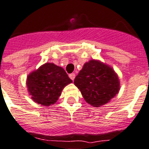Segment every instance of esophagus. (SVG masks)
<instances>
[{"instance_id": "34e87169", "label": "esophagus", "mask_w": 149, "mask_h": 149, "mask_svg": "<svg viewBox=\"0 0 149 149\" xmlns=\"http://www.w3.org/2000/svg\"><path fill=\"white\" fill-rule=\"evenodd\" d=\"M69 77H70V79L73 81L74 79V78H75V74L74 73L70 74H69Z\"/></svg>"}]
</instances>
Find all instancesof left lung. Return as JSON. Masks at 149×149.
<instances>
[{
    "instance_id": "left-lung-1",
    "label": "left lung",
    "mask_w": 149,
    "mask_h": 149,
    "mask_svg": "<svg viewBox=\"0 0 149 149\" xmlns=\"http://www.w3.org/2000/svg\"><path fill=\"white\" fill-rule=\"evenodd\" d=\"M74 84L88 104L98 108L110 101L119 90V79L112 68L99 60L84 64Z\"/></svg>"
}]
</instances>
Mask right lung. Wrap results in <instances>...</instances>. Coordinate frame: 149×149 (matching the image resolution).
<instances>
[{"mask_svg":"<svg viewBox=\"0 0 149 149\" xmlns=\"http://www.w3.org/2000/svg\"><path fill=\"white\" fill-rule=\"evenodd\" d=\"M72 80L63 68L46 63L27 76L28 91L34 102L49 106L56 102L63 88Z\"/></svg>","mask_w":149,"mask_h":149,"instance_id":"obj_1","label":"right lung"}]
</instances>
